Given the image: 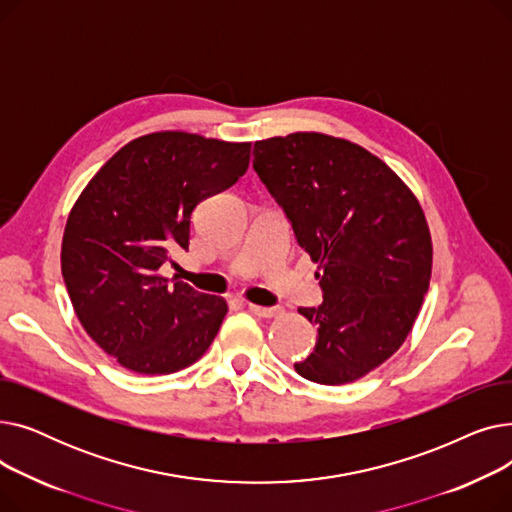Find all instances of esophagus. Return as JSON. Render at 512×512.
Instances as JSON below:
<instances>
[{"label": "esophagus", "instance_id": "1", "mask_svg": "<svg viewBox=\"0 0 512 512\" xmlns=\"http://www.w3.org/2000/svg\"><path fill=\"white\" fill-rule=\"evenodd\" d=\"M249 311L257 317H276L280 313L278 307H261V305H253V303H249Z\"/></svg>", "mask_w": 512, "mask_h": 512}]
</instances>
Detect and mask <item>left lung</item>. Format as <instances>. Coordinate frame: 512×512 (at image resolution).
<instances>
[{
    "label": "left lung",
    "mask_w": 512,
    "mask_h": 512,
    "mask_svg": "<svg viewBox=\"0 0 512 512\" xmlns=\"http://www.w3.org/2000/svg\"><path fill=\"white\" fill-rule=\"evenodd\" d=\"M253 168L317 263L305 380L340 386L388 361L413 330L432 278V234L411 188L380 157L324 132L255 143Z\"/></svg>",
    "instance_id": "8db88e82"
}]
</instances>
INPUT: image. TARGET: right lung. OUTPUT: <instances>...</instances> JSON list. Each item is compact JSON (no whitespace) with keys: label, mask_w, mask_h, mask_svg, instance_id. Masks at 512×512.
Returning <instances> with one entry per match:
<instances>
[{"label":"right lung","mask_w":512,"mask_h":512,"mask_svg":"<svg viewBox=\"0 0 512 512\" xmlns=\"http://www.w3.org/2000/svg\"><path fill=\"white\" fill-rule=\"evenodd\" d=\"M251 143L161 130L124 145L70 209L62 276L85 332L124 369L166 375L199 361L228 313L222 297L159 274L188 251L193 209L249 168Z\"/></svg>","instance_id":"right-lung-1"}]
</instances>
